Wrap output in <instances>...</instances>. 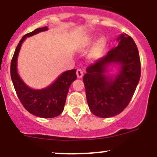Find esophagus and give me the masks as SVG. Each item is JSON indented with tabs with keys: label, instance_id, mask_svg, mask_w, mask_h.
<instances>
[{
	"label": "esophagus",
	"instance_id": "34e87169",
	"mask_svg": "<svg viewBox=\"0 0 157 157\" xmlns=\"http://www.w3.org/2000/svg\"><path fill=\"white\" fill-rule=\"evenodd\" d=\"M77 76L78 78H81L83 77V70L81 69H77Z\"/></svg>",
	"mask_w": 157,
	"mask_h": 157
}]
</instances>
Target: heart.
Wrapping results in <instances>:
<instances>
[{"mask_svg":"<svg viewBox=\"0 0 157 157\" xmlns=\"http://www.w3.org/2000/svg\"><path fill=\"white\" fill-rule=\"evenodd\" d=\"M94 39L95 37H94V36L89 37L87 41V45H91L94 42ZM105 46H106V39L105 37L99 38L94 42L93 46H92L91 49H90V52H89V58L91 59H94V60L100 58L101 56L103 53L104 50H105Z\"/></svg>","mask_w":157,"mask_h":157,"instance_id":"b5f03b06","label":"heart"}]
</instances>
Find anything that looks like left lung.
Wrapping results in <instances>:
<instances>
[{"instance_id": "8db88e82", "label": "left lung", "mask_w": 157, "mask_h": 157, "mask_svg": "<svg viewBox=\"0 0 157 157\" xmlns=\"http://www.w3.org/2000/svg\"><path fill=\"white\" fill-rule=\"evenodd\" d=\"M117 47L87 68L83 80L90 112L100 118H110L123 112L129 104L141 76L138 49L132 38L120 35ZM120 66L113 78L105 74L110 64Z\"/></svg>"}]
</instances>
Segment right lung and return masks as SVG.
I'll return each instance as SVG.
<instances>
[{
    "instance_id": "obj_1",
    "label": "right lung",
    "mask_w": 157,
    "mask_h": 157,
    "mask_svg": "<svg viewBox=\"0 0 157 157\" xmlns=\"http://www.w3.org/2000/svg\"><path fill=\"white\" fill-rule=\"evenodd\" d=\"M46 30H48L46 26L36 29L25 35L20 40L11 59V77L19 100L29 113L40 118H54L63 111L70 86L77 79L75 69L63 73L50 86L41 90H34L28 87L17 71V56L25 39Z\"/></svg>"
}]
</instances>
